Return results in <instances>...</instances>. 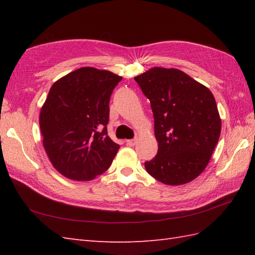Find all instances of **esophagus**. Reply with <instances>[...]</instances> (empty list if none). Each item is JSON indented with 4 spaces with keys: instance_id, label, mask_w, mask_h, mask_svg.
<instances>
[{
    "instance_id": "1",
    "label": "esophagus",
    "mask_w": 255,
    "mask_h": 255,
    "mask_svg": "<svg viewBox=\"0 0 255 255\" xmlns=\"http://www.w3.org/2000/svg\"><path fill=\"white\" fill-rule=\"evenodd\" d=\"M126 143H127V145H129V147H133V145L137 143V139H130V140H127Z\"/></svg>"
}]
</instances>
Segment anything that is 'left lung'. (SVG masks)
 <instances>
[{
	"mask_svg": "<svg viewBox=\"0 0 255 255\" xmlns=\"http://www.w3.org/2000/svg\"><path fill=\"white\" fill-rule=\"evenodd\" d=\"M151 103L158 154L144 163L151 176L177 186L195 180L209 163L221 119L208 88L178 69L154 67L134 77Z\"/></svg>",
	"mask_w": 255,
	"mask_h": 255,
	"instance_id": "left-lung-1",
	"label": "left lung"
}]
</instances>
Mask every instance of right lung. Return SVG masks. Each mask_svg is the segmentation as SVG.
Segmentation results:
<instances>
[{"mask_svg":"<svg viewBox=\"0 0 255 255\" xmlns=\"http://www.w3.org/2000/svg\"><path fill=\"white\" fill-rule=\"evenodd\" d=\"M122 79L107 70L84 67L52 84L39 126L48 158L63 176L91 181L111 166L119 144L107 136L108 104Z\"/></svg>","mask_w":255,"mask_h":255,"instance_id":"right-lung-1","label":"right lung"}]
</instances>
